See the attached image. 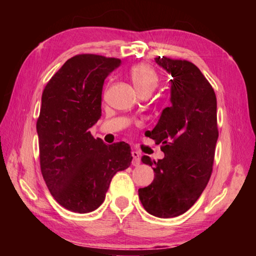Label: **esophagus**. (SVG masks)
<instances>
[{"label":"esophagus","mask_w":256,"mask_h":256,"mask_svg":"<svg viewBox=\"0 0 256 256\" xmlns=\"http://www.w3.org/2000/svg\"><path fill=\"white\" fill-rule=\"evenodd\" d=\"M132 157H133V160H132L133 166L138 167V164H140V162H141V160H140V152H138V151H132Z\"/></svg>","instance_id":"1"}]
</instances>
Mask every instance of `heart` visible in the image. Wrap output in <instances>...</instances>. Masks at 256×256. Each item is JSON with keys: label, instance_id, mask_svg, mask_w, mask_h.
Returning <instances> with one entry per match:
<instances>
[{"label": "heart", "instance_id": "b5f03b06", "mask_svg": "<svg viewBox=\"0 0 256 256\" xmlns=\"http://www.w3.org/2000/svg\"><path fill=\"white\" fill-rule=\"evenodd\" d=\"M130 76L138 94L152 92L159 84V76L152 68L146 64H138L130 71Z\"/></svg>", "mask_w": 256, "mask_h": 256}]
</instances>
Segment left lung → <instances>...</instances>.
<instances>
[{
  "label": "left lung",
  "mask_w": 256,
  "mask_h": 256,
  "mask_svg": "<svg viewBox=\"0 0 256 256\" xmlns=\"http://www.w3.org/2000/svg\"><path fill=\"white\" fill-rule=\"evenodd\" d=\"M154 62L172 76V106L164 108L148 136L162 144V159L141 162L152 166L154 182L138 188L146 212L158 218L183 214L206 188L212 172L216 128V98L202 72L188 60L156 58Z\"/></svg>",
  "instance_id": "obj_1"
}]
</instances>
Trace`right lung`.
<instances>
[{"instance_id":"1","label":"right lung","mask_w":256,"mask_h":256,"mask_svg":"<svg viewBox=\"0 0 256 256\" xmlns=\"http://www.w3.org/2000/svg\"><path fill=\"white\" fill-rule=\"evenodd\" d=\"M120 60L81 54L52 76L42 96L37 134L40 170L58 203L76 214L96 210L116 172L130 167V146L94 138L89 128L102 116L104 81Z\"/></svg>"}]
</instances>
